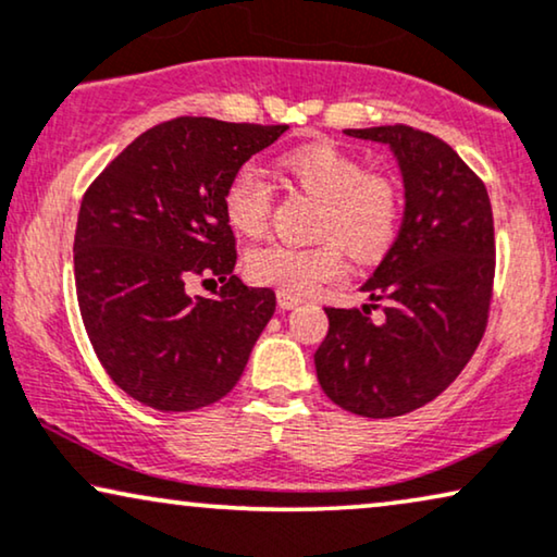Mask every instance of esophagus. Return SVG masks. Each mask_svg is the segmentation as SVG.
<instances>
[{"mask_svg":"<svg viewBox=\"0 0 557 557\" xmlns=\"http://www.w3.org/2000/svg\"><path fill=\"white\" fill-rule=\"evenodd\" d=\"M300 298L298 295H290V293H283V290H277V306L283 308V310H290V308H295V306H300Z\"/></svg>","mask_w":557,"mask_h":557,"instance_id":"34e87169","label":"esophagus"}]
</instances>
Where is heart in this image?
<instances>
[{
  "label": "heart",
  "instance_id": "obj_1",
  "mask_svg": "<svg viewBox=\"0 0 557 557\" xmlns=\"http://www.w3.org/2000/svg\"><path fill=\"white\" fill-rule=\"evenodd\" d=\"M280 165L295 185L323 201L315 232L325 242L315 247H257L247 257L251 283L308 295L346 272L344 247L369 262L395 244L403 224V196L389 177L372 175L364 162L333 143L302 145L287 152ZM221 206L236 234L262 236L270 224V183L255 165H244L228 177Z\"/></svg>",
  "mask_w": 557,
  "mask_h": 557
}]
</instances>
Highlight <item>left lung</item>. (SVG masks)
<instances>
[{"label": "left lung", "mask_w": 557, "mask_h": 557, "mask_svg": "<svg viewBox=\"0 0 557 557\" xmlns=\"http://www.w3.org/2000/svg\"><path fill=\"white\" fill-rule=\"evenodd\" d=\"M387 145L405 185L403 226L361 285L367 306L325 308L315 351L325 395L361 418H397L435 399L461 374L484 336L494 283V219L484 183L428 132L344 129ZM382 299L385 321L369 307Z\"/></svg>", "instance_id": "left-lung-1"}]
</instances>
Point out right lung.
<instances>
[{
    "label": "right lung",
    "instance_id": "add662e5",
    "mask_svg": "<svg viewBox=\"0 0 557 557\" xmlns=\"http://www.w3.org/2000/svg\"><path fill=\"white\" fill-rule=\"evenodd\" d=\"M285 129L177 116L88 185L73 242L81 318L101 367L137 403L190 412L239 382L274 293L234 274L221 198L228 177ZM196 273L225 283L216 299L184 293Z\"/></svg>",
    "mask_w": 557,
    "mask_h": 557
}]
</instances>
